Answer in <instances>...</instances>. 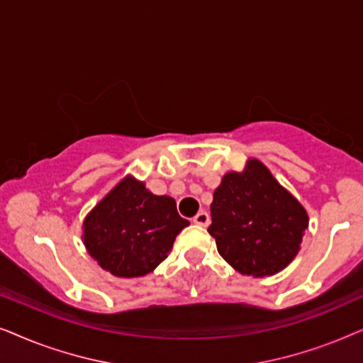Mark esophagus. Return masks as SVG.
<instances>
[{"mask_svg": "<svg viewBox=\"0 0 363 363\" xmlns=\"http://www.w3.org/2000/svg\"><path fill=\"white\" fill-rule=\"evenodd\" d=\"M193 223H195V225H198V226L206 228L208 225H210V215H208L206 211H200L195 218H193Z\"/></svg>", "mask_w": 363, "mask_h": 363, "instance_id": "esophagus-1", "label": "esophagus"}]
</instances>
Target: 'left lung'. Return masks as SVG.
<instances>
[{
    "label": "left lung",
    "mask_w": 363,
    "mask_h": 363,
    "mask_svg": "<svg viewBox=\"0 0 363 363\" xmlns=\"http://www.w3.org/2000/svg\"><path fill=\"white\" fill-rule=\"evenodd\" d=\"M211 225L218 252L238 272L252 277L284 269L301 250L309 226L304 206L279 185L264 163L250 158L213 193Z\"/></svg>",
    "instance_id": "8db88e82"
}]
</instances>
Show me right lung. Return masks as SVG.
I'll return each instance as SVG.
<instances>
[{"mask_svg":"<svg viewBox=\"0 0 363 363\" xmlns=\"http://www.w3.org/2000/svg\"><path fill=\"white\" fill-rule=\"evenodd\" d=\"M188 225L172 196L153 195L145 183L125 177L86 216L82 240L102 269L117 277H140L165 259Z\"/></svg>","mask_w":363,"mask_h":363,"instance_id":"obj_1","label":"right lung"}]
</instances>
